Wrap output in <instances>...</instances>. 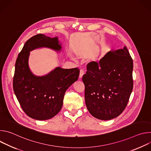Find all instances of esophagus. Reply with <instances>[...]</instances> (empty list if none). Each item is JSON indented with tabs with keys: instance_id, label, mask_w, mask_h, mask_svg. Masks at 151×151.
Returning a JSON list of instances; mask_svg holds the SVG:
<instances>
[{
	"instance_id": "esophagus-1",
	"label": "esophagus",
	"mask_w": 151,
	"mask_h": 151,
	"mask_svg": "<svg viewBox=\"0 0 151 151\" xmlns=\"http://www.w3.org/2000/svg\"><path fill=\"white\" fill-rule=\"evenodd\" d=\"M83 74H84L83 71L82 70H80V72H79V79L82 78V76H83Z\"/></svg>"
}]
</instances>
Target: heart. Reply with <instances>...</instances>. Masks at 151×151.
I'll list each match as a JSON object with an SVG mask.
<instances>
[{
	"label": "heart",
	"mask_w": 151,
	"mask_h": 151,
	"mask_svg": "<svg viewBox=\"0 0 151 151\" xmlns=\"http://www.w3.org/2000/svg\"><path fill=\"white\" fill-rule=\"evenodd\" d=\"M97 60H98V57H97V56H96V57H94V58H93V61L94 62H97Z\"/></svg>",
	"instance_id": "1"
}]
</instances>
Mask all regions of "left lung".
Wrapping results in <instances>:
<instances>
[{"label": "left lung", "instance_id": "1", "mask_svg": "<svg viewBox=\"0 0 151 151\" xmlns=\"http://www.w3.org/2000/svg\"><path fill=\"white\" fill-rule=\"evenodd\" d=\"M82 77L85 100L92 116L101 120L118 116L125 109L133 87V63L126 47L107 52L99 64H88Z\"/></svg>", "mask_w": 151, "mask_h": 151}]
</instances>
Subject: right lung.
<instances>
[{
  "instance_id": "add662e5",
  "label": "right lung",
  "mask_w": 151,
  "mask_h": 151,
  "mask_svg": "<svg viewBox=\"0 0 151 151\" xmlns=\"http://www.w3.org/2000/svg\"><path fill=\"white\" fill-rule=\"evenodd\" d=\"M42 48L60 53L62 43L58 36L51 37L44 34L30 38L18 54L13 80L14 93L21 108L29 117L39 121L51 119L60 111L66 91L79 75L78 68L60 67L45 75H35L29 64L30 52Z\"/></svg>"
}]
</instances>
